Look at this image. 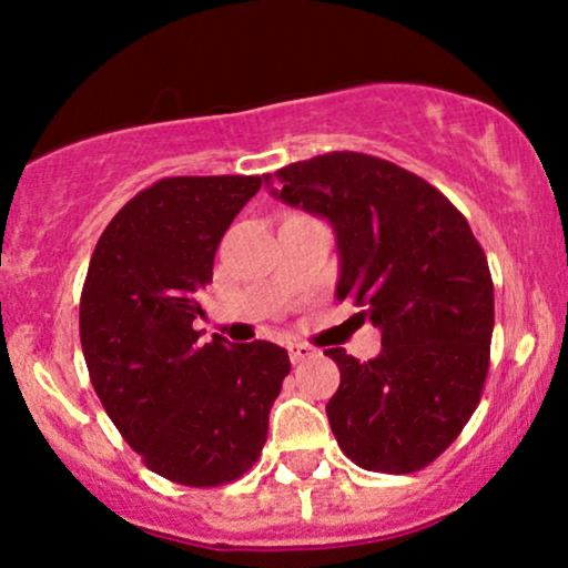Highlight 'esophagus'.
<instances>
[{"label":"esophagus","instance_id":"esophagus-1","mask_svg":"<svg viewBox=\"0 0 568 568\" xmlns=\"http://www.w3.org/2000/svg\"><path fill=\"white\" fill-rule=\"evenodd\" d=\"M288 352H291L293 363H304V361H310V357L317 355L315 347H310V344H302V342L288 344Z\"/></svg>","mask_w":568,"mask_h":568}]
</instances>
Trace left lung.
Listing matches in <instances>:
<instances>
[{"label":"left lung","mask_w":568,"mask_h":568,"mask_svg":"<svg viewBox=\"0 0 568 568\" xmlns=\"http://www.w3.org/2000/svg\"><path fill=\"white\" fill-rule=\"evenodd\" d=\"M264 186L334 230L336 298L382 331L366 363L325 349L342 371L325 406L338 448L363 470H422L462 433L486 382L494 285L484 247L438 189L368 154L293 162Z\"/></svg>","instance_id":"obj_1"}]
</instances>
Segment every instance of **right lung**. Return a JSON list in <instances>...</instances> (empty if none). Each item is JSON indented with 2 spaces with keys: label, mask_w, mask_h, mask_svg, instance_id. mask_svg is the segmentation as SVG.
<instances>
[{
  "label": "right lung",
  "mask_w": 568,
  "mask_h": 568,
  "mask_svg": "<svg viewBox=\"0 0 568 568\" xmlns=\"http://www.w3.org/2000/svg\"><path fill=\"white\" fill-rule=\"evenodd\" d=\"M258 175H179L143 189L109 221L88 266L80 338L90 382L149 470L221 486L251 470L288 376L272 342L202 344L194 321L216 247Z\"/></svg>",
  "instance_id": "obj_1"
}]
</instances>
